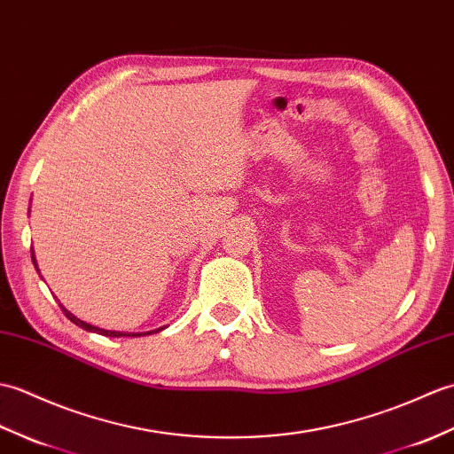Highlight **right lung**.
Returning <instances> with one entry per match:
<instances>
[{"label": "right lung", "instance_id": "obj_1", "mask_svg": "<svg viewBox=\"0 0 454 454\" xmlns=\"http://www.w3.org/2000/svg\"><path fill=\"white\" fill-rule=\"evenodd\" d=\"M33 256V264H35V268H36V271H38V266H36V260H35V253L30 254ZM62 307V310L66 312V317L74 322V325H77V326H82L83 330H89V332H97V334H103V336H110V338H120V336H145V334H151V332H137V334H129V332H114V330H105V328H98V326H93V325H89V322H85V320H82V318H77L74 312H69L64 305H59ZM159 330H163V328H159ZM153 332H157V330H153Z\"/></svg>", "mask_w": 454, "mask_h": 454}]
</instances>
